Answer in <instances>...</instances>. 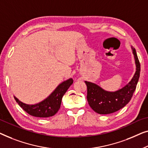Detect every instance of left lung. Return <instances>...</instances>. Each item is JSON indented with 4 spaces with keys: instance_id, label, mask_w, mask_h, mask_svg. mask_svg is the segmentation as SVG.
Instances as JSON below:
<instances>
[{
    "instance_id": "obj_1",
    "label": "left lung",
    "mask_w": 148,
    "mask_h": 148,
    "mask_svg": "<svg viewBox=\"0 0 148 148\" xmlns=\"http://www.w3.org/2000/svg\"><path fill=\"white\" fill-rule=\"evenodd\" d=\"M132 49L134 55L136 71L130 82L122 88L115 92H109L103 90L95 83L85 81L87 86V101L96 113L102 115L115 113L124 107L132 99L140 74V64L136 49L132 47Z\"/></svg>"
}]
</instances>
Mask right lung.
Instances as JSON below:
<instances>
[{
  "label": "right lung",
  "mask_w": 148,
  "mask_h": 148,
  "mask_svg": "<svg viewBox=\"0 0 148 148\" xmlns=\"http://www.w3.org/2000/svg\"><path fill=\"white\" fill-rule=\"evenodd\" d=\"M73 83V79L70 78L60 84L51 95L41 102L35 105H27L14 97L18 105L28 114L37 117H49L59 111L62 99L69 87Z\"/></svg>",
  "instance_id": "obj_1"
}]
</instances>
